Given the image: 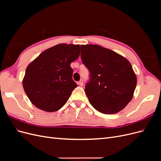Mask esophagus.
Returning a JSON list of instances; mask_svg holds the SVG:
<instances>
[{
    "label": "esophagus",
    "mask_w": 161,
    "mask_h": 161,
    "mask_svg": "<svg viewBox=\"0 0 161 161\" xmlns=\"http://www.w3.org/2000/svg\"><path fill=\"white\" fill-rule=\"evenodd\" d=\"M78 84H79L80 86H83V85H84V83H83V80H80L79 82V83H78Z\"/></svg>",
    "instance_id": "esophagus-1"
}]
</instances>
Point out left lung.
Instances as JSON below:
<instances>
[{"label":"left lung","instance_id":"1","mask_svg":"<svg viewBox=\"0 0 161 161\" xmlns=\"http://www.w3.org/2000/svg\"><path fill=\"white\" fill-rule=\"evenodd\" d=\"M81 59L91 73L85 91L92 106L104 114L122 110L132 99L137 78L124 56L98 45H81Z\"/></svg>","mask_w":161,"mask_h":161}]
</instances>
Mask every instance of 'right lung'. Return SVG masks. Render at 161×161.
<instances>
[{
	"instance_id": "obj_1",
	"label": "right lung",
	"mask_w": 161,
	"mask_h": 161,
	"mask_svg": "<svg viewBox=\"0 0 161 161\" xmlns=\"http://www.w3.org/2000/svg\"><path fill=\"white\" fill-rule=\"evenodd\" d=\"M80 55V45L60 43L42 52L27 67L23 86L37 108L53 112L64 106L77 86L71 62Z\"/></svg>"
}]
</instances>
